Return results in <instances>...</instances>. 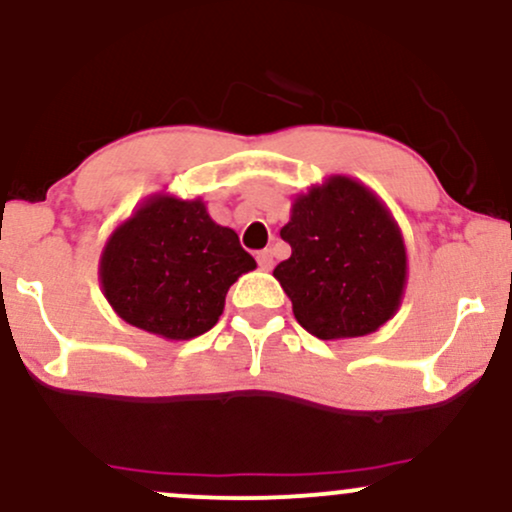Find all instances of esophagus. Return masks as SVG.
I'll return each instance as SVG.
<instances>
[{
    "label": "esophagus",
    "instance_id": "esophagus-1",
    "mask_svg": "<svg viewBox=\"0 0 512 512\" xmlns=\"http://www.w3.org/2000/svg\"><path fill=\"white\" fill-rule=\"evenodd\" d=\"M257 264H260V269H264V272H267V269H272V264H274L272 250H260V252H257Z\"/></svg>",
    "mask_w": 512,
    "mask_h": 512
}]
</instances>
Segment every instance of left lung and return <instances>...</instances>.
Returning <instances> with one entry per match:
<instances>
[{
	"label": "left lung",
	"mask_w": 512,
	"mask_h": 512,
	"mask_svg": "<svg viewBox=\"0 0 512 512\" xmlns=\"http://www.w3.org/2000/svg\"><path fill=\"white\" fill-rule=\"evenodd\" d=\"M291 245L274 279L317 339L366 337L392 320L407 286V248L390 209L349 175L296 195L281 228Z\"/></svg>",
	"instance_id": "obj_1"
}]
</instances>
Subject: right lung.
I'll list each match as a JSON object with an SVG mask.
<instances>
[{
  "mask_svg": "<svg viewBox=\"0 0 512 512\" xmlns=\"http://www.w3.org/2000/svg\"><path fill=\"white\" fill-rule=\"evenodd\" d=\"M257 262L202 199L151 195L110 233L98 276L108 303L132 327L185 342L219 322L226 293Z\"/></svg>",
  "mask_w": 512,
  "mask_h": 512,
  "instance_id": "obj_1",
  "label": "right lung"
}]
</instances>
